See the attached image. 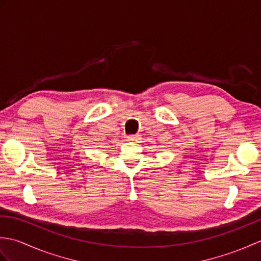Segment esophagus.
I'll return each mask as SVG.
<instances>
[{"instance_id":"34e87169","label":"esophagus","mask_w":261,"mask_h":261,"mask_svg":"<svg viewBox=\"0 0 261 261\" xmlns=\"http://www.w3.org/2000/svg\"><path fill=\"white\" fill-rule=\"evenodd\" d=\"M126 140L127 141H137L138 137L137 136H129V137H126Z\"/></svg>"}]
</instances>
